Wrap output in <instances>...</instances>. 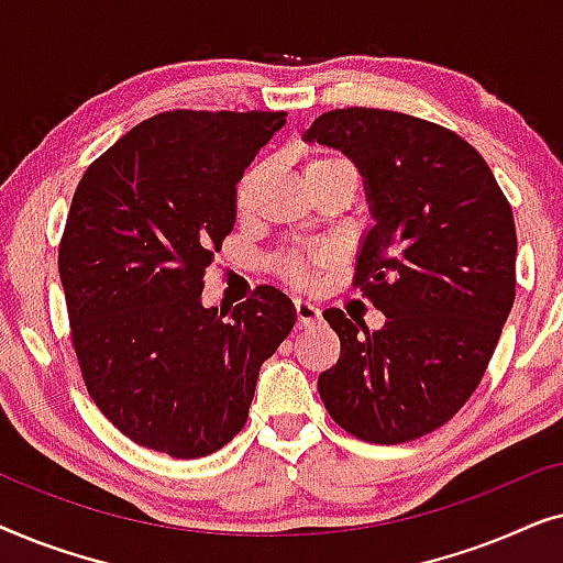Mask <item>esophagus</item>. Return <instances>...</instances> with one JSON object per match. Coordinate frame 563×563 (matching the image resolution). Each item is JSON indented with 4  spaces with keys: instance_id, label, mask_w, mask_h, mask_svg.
I'll return each instance as SVG.
<instances>
[{
    "instance_id": "esophagus-1",
    "label": "esophagus",
    "mask_w": 563,
    "mask_h": 563,
    "mask_svg": "<svg viewBox=\"0 0 563 563\" xmlns=\"http://www.w3.org/2000/svg\"><path fill=\"white\" fill-rule=\"evenodd\" d=\"M295 314H297V328H312L314 322H320V310L310 302H295Z\"/></svg>"
}]
</instances>
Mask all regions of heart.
I'll return each instance as SVG.
<instances>
[{"mask_svg": "<svg viewBox=\"0 0 563 563\" xmlns=\"http://www.w3.org/2000/svg\"><path fill=\"white\" fill-rule=\"evenodd\" d=\"M338 161H343V158H338V156H314L310 164H307V172H310V168L338 164ZM258 176H261V166L251 168V172L241 179V184H238V189H235V207H238V210H245V207H249L251 195H253V187H256ZM325 264H328V253L325 251L307 253V256H302V253H282V256L274 258L276 274H279L284 282L295 284V287H307V284L312 282L314 268L325 266Z\"/></svg>", "mask_w": 563, "mask_h": 563, "instance_id": "obj_1", "label": "heart"}]
</instances>
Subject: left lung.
<instances>
[{
    "instance_id": "1",
    "label": "left lung",
    "mask_w": 563,
    "mask_h": 563,
    "mask_svg": "<svg viewBox=\"0 0 563 563\" xmlns=\"http://www.w3.org/2000/svg\"><path fill=\"white\" fill-rule=\"evenodd\" d=\"M305 137L364 176L374 225L353 287L387 314L358 334L364 322L322 312L341 338V358L318 379L322 405L366 443L415 441L468 402L497 349L515 302L510 202L474 145L412 114L330 110Z\"/></svg>"
}]
</instances>
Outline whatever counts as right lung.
<instances>
[{
	"label": "right lung",
	"mask_w": 563,
	"mask_h": 563,
	"mask_svg": "<svg viewBox=\"0 0 563 563\" xmlns=\"http://www.w3.org/2000/svg\"><path fill=\"white\" fill-rule=\"evenodd\" d=\"M284 122L256 110L153 114L74 191L58 245L71 343L89 397L137 445L199 459L233 441L261 364L295 328L274 287L230 312L202 307L238 181Z\"/></svg>",
	"instance_id": "right-lung-1"
}]
</instances>
